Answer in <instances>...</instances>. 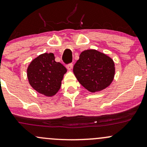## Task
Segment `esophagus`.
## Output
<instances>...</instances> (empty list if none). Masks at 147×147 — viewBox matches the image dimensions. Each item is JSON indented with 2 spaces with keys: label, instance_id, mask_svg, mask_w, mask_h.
<instances>
[{
  "label": "esophagus",
  "instance_id": "1",
  "mask_svg": "<svg viewBox=\"0 0 147 147\" xmlns=\"http://www.w3.org/2000/svg\"><path fill=\"white\" fill-rule=\"evenodd\" d=\"M66 67L68 70H71L72 68H73V64H69V65H67Z\"/></svg>",
  "mask_w": 147,
  "mask_h": 147
}]
</instances>
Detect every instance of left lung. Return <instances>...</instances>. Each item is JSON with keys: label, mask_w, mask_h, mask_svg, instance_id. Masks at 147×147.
I'll use <instances>...</instances> for the list:
<instances>
[{"label": "left lung", "mask_w": 147, "mask_h": 147, "mask_svg": "<svg viewBox=\"0 0 147 147\" xmlns=\"http://www.w3.org/2000/svg\"><path fill=\"white\" fill-rule=\"evenodd\" d=\"M73 71L78 82L88 91L94 93L111 84L115 76V64L105 53L87 49L80 53Z\"/></svg>", "instance_id": "1"}]
</instances>
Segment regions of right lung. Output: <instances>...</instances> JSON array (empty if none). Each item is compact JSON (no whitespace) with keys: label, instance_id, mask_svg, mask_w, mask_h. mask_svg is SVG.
Listing matches in <instances>:
<instances>
[{"label":"right lung","instance_id":"right-lung-1","mask_svg":"<svg viewBox=\"0 0 147 147\" xmlns=\"http://www.w3.org/2000/svg\"><path fill=\"white\" fill-rule=\"evenodd\" d=\"M29 82L34 89L47 97L59 91L67 69L55 61L52 53L40 54L29 64L27 70Z\"/></svg>","mask_w":147,"mask_h":147}]
</instances>
